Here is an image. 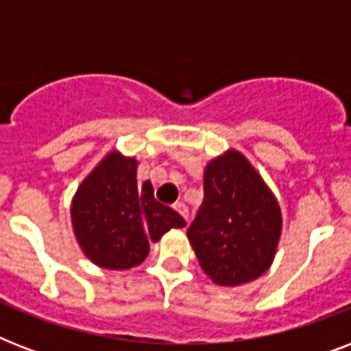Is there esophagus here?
<instances>
[{"instance_id": "obj_1", "label": "esophagus", "mask_w": 351, "mask_h": 351, "mask_svg": "<svg viewBox=\"0 0 351 351\" xmlns=\"http://www.w3.org/2000/svg\"><path fill=\"white\" fill-rule=\"evenodd\" d=\"M175 209L176 211H178V213L182 215V217H184V219H186V222L187 220H189V209H187V206L184 202H176L175 204Z\"/></svg>"}]
</instances>
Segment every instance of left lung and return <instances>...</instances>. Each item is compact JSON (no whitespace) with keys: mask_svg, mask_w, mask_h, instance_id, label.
I'll list each match as a JSON object with an SVG mask.
<instances>
[{"mask_svg":"<svg viewBox=\"0 0 351 351\" xmlns=\"http://www.w3.org/2000/svg\"><path fill=\"white\" fill-rule=\"evenodd\" d=\"M282 213L258 171L237 149L209 160L204 202L187 230L200 267L219 286L266 273L277 253Z\"/></svg>","mask_w":351,"mask_h":351,"instance_id":"1","label":"left lung"}]
</instances>
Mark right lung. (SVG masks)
I'll use <instances>...</instances> for the list:
<instances>
[{
  "label": "right lung",
  "mask_w": 351,
  "mask_h": 351,
  "mask_svg": "<svg viewBox=\"0 0 351 351\" xmlns=\"http://www.w3.org/2000/svg\"><path fill=\"white\" fill-rule=\"evenodd\" d=\"M138 160L111 151L85 176L71 204L74 237L84 255L104 269H129L186 220L154 198L153 184L136 182Z\"/></svg>",
  "instance_id": "right-lung-1"
}]
</instances>
